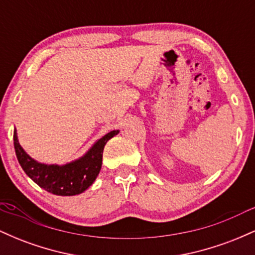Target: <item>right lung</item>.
I'll list each match as a JSON object with an SVG mask.
<instances>
[{"mask_svg":"<svg viewBox=\"0 0 255 255\" xmlns=\"http://www.w3.org/2000/svg\"><path fill=\"white\" fill-rule=\"evenodd\" d=\"M119 130H111L102 136L86 154L64 165L43 164L31 158L21 147L14 130V148L20 165L28 177L46 192L55 195H77L86 191L95 182L102 168L104 146Z\"/></svg>","mask_w":255,"mask_h":255,"instance_id":"1","label":"right lung"}]
</instances>
